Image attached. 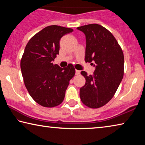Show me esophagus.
Segmentation results:
<instances>
[{
  "mask_svg": "<svg viewBox=\"0 0 145 145\" xmlns=\"http://www.w3.org/2000/svg\"><path fill=\"white\" fill-rule=\"evenodd\" d=\"M80 73V70H75V74L76 75H79Z\"/></svg>",
  "mask_w": 145,
  "mask_h": 145,
  "instance_id": "obj_1",
  "label": "esophagus"
}]
</instances>
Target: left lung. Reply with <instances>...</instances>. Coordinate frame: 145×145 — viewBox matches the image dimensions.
<instances>
[{"mask_svg":"<svg viewBox=\"0 0 145 145\" xmlns=\"http://www.w3.org/2000/svg\"><path fill=\"white\" fill-rule=\"evenodd\" d=\"M85 34V61L95 63L93 75L82 71L86 83L80 88L83 104L91 108L104 106L113 97L123 77L124 56L114 36L102 25L93 24L78 27Z\"/></svg>","mask_w":145,"mask_h":145,"instance_id":"left-lung-1","label":"left lung"}]
</instances>
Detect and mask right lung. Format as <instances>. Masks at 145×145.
Segmentation results:
<instances>
[{"label":"right lung","mask_w":145,"mask_h":145,"mask_svg":"<svg viewBox=\"0 0 145 145\" xmlns=\"http://www.w3.org/2000/svg\"><path fill=\"white\" fill-rule=\"evenodd\" d=\"M72 31L64 27L48 26L32 37L25 48L20 62L24 84L34 101L43 107L62 103L75 73L72 64L61 68L52 63L59 54L61 38Z\"/></svg>","instance_id":"right-lung-1"}]
</instances>
